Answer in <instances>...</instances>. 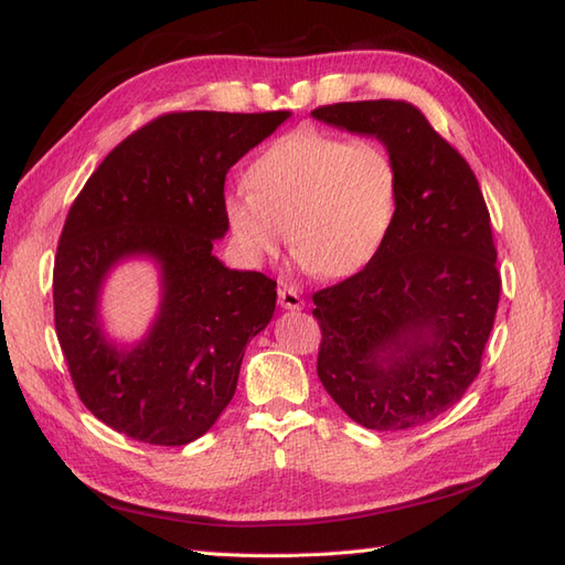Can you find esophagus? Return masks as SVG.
<instances>
[{
  "mask_svg": "<svg viewBox=\"0 0 565 565\" xmlns=\"http://www.w3.org/2000/svg\"><path fill=\"white\" fill-rule=\"evenodd\" d=\"M279 306L289 308V310H301L306 303H303V296L298 294L296 289H291V286H281V289H279Z\"/></svg>",
  "mask_w": 565,
  "mask_h": 565,
  "instance_id": "obj_1",
  "label": "esophagus"
}]
</instances>
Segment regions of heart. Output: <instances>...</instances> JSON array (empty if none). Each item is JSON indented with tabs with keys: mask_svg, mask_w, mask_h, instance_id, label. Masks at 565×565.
I'll return each mask as SVG.
<instances>
[{
	"mask_svg": "<svg viewBox=\"0 0 565 565\" xmlns=\"http://www.w3.org/2000/svg\"><path fill=\"white\" fill-rule=\"evenodd\" d=\"M245 184L223 201L225 223L249 262L286 243L328 279L350 276L376 255L398 203V162L376 138L298 128L264 148Z\"/></svg>",
	"mask_w": 565,
	"mask_h": 565,
	"instance_id": "obj_1",
	"label": "heart"
}]
</instances>
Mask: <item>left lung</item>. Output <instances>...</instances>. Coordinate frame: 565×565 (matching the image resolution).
<instances>
[{"label": "left lung", "mask_w": 565, "mask_h": 565, "mask_svg": "<svg viewBox=\"0 0 565 565\" xmlns=\"http://www.w3.org/2000/svg\"><path fill=\"white\" fill-rule=\"evenodd\" d=\"M313 116L386 142L401 174L376 255L313 294L318 376L359 425H427L481 374L498 313V249L483 191L463 154L411 102H342Z\"/></svg>", "instance_id": "1"}]
</instances>
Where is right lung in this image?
Masks as SVG:
<instances>
[{"label": "right lung", "instance_id": "right-lung-1", "mask_svg": "<svg viewBox=\"0 0 565 565\" xmlns=\"http://www.w3.org/2000/svg\"><path fill=\"white\" fill-rule=\"evenodd\" d=\"M289 111H172L106 154L60 233L53 308L60 350L87 411L121 435L182 447L233 401L245 347L267 328L276 281L223 267L225 177ZM128 254L163 267L166 298L146 343L118 351L98 326L105 271Z\"/></svg>", "mask_w": 565, "mask_h": 565}]
</instances>
